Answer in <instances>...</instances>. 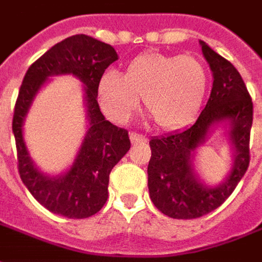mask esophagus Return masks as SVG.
<instances>
[{
	"instance_id": "esophagus-1",
	"label": "esophagus",
	"mask_w": 262,
	"mask_h": 262,
	"mask_svg": "<svg viewBox=\"0 0 262 262\" xmlns=\"http://www.w3.org/2000/svg\"><path fill=\"white\" fill-rule=\"evenodd\" d=\"M129 137H130V142L133 143V144H137V143H143V142H146V140H147V139H146V136H143V135H139V133H136V132H130Z\"/></svg>"
}]
</instances>
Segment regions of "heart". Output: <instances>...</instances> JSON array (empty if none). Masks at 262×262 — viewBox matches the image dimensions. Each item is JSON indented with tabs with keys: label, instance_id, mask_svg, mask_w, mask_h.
<instances>
[{
	"label": "heart",
	"instance_id": "obj_1",
	"mask_svg": "<svg viewBox=\"0 0 262 262\" xmlns=\"http://www.w3.org/2000/svg\"><path fill=\"white\" fill-rule=\"evenodd\" d=\"M208 85V69L195 56L148 52L129 61L122 77L105 73L98 82V102L109 119L125 123L143 97L154 125L171 130L199 112Z\"/></svg>",
	"mask_w": 262,
	"mask_h": 262
}]
</instances>
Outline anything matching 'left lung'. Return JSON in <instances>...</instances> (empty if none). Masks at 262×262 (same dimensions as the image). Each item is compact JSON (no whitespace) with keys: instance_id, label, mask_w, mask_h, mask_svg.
I'll list each match as a JSON object with an SVG mask.
<instances>
[{"instance_id":"left-lung-1","label":"left lung","mask_w":262,"mask_h":262,"mask_svg":"<svg viewBox=\"0 0 262 262\" xmlns=\"http://www.w3.org/2000/svg\"><path fill=\"white\" fill-rule=\"evenodd\" d=\"M201 46L213 73V86L206 106L191 127L150 140L148 192L154 206L172 219H195L219 208L234 191L250 164L253 101L247 86L229 60L202 40ZM225 120L231 123L233 168L223 184L210 188L197 180L192 156L211 125Z\"/></svg>"}]
</instances>
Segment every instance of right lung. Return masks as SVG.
Instances as JSON below:
<instances>
[{"instance_id": "right-lung-1", "label": "right lung", "mask_w": 262, "mask_h": 262, "mask_svg": "<svg viewBox=\"0 0 262 262\" xmlns=\"http://www.w3.org/2000/svg\"><path fill=\"white\" fill-rule=\"evenodd\" d=\"M116 60L118 54L108 43L74 35L49 49L24 77L12 119L18 171L32 196L52 213L69 219H85L98 213L108 199L111 171L130 148L127 130L105 120L97 99L98 82ZM57 74H73L84 82L90 129L73 167L64 176L50 179L31 163L21 125L38 88L49 76Z\"/></svg>"}]
</instances>
